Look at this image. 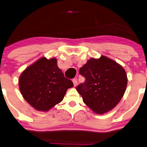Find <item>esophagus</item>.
<instances>
[{
	"mask_svg": "<svg viewBox=\"0 0 147 147\" xmlns=\"http://www.w3.org/2000/svg\"><path fill=\"white\" fill-rule=\"evenodd\" d=\"M72 82H73L74 86L76 87L77 85V79H72Z\"/></svg>",
	"mask_w": 147,
	"mask_h": 147,
	"instance_id": "1",
	"label": "esophagus"
}]
</instances>
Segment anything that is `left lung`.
I'll use <instances>...</instances> for the list:
<instances>
[{
  "label": "left lung",
  "instance_id": "obj_1",
  "mask_svg": "<svg viewBox=\"0 0 147 147\" xmlns=\"http://www.w3.org/2000/svg\"><path fill=\"white\" fill-rule=\"evenodd\" d=\"M85 82L76 87L83 102L94 113L102 115L114 109L125 94L127 74L123 66L105 55L90 58L79 69Z\"/></svg>",
  "mask_w": 147,
  "mask_h": 147
}]
</instances>
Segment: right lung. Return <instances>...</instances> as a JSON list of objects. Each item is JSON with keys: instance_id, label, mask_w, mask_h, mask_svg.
<instances>
[{"instance_id": "add662e5", "label": "right lung", "mask_w": 147, "mask_h": 147, "mask_svg": "<svg viewBox=\"0 0 147 147\" xmlns=\"http://www.w3.org/2000/svg\"><path fill=\"white\" fill-rule=\"evenodd\" d=\"M73 87L57 66L55 57H42L20 75L19 88L24 100L38 111L47 112L62 101L66 91Z\"/></svg>"}]
</instances>
